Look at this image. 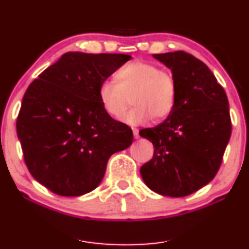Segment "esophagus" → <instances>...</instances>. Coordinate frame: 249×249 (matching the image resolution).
I'll use <instances>...</instances> for the list:
<instances>
[{"instance_id":"34e87169","label":"esophagus","mask_w":249,"mask_h":249,"mask_svg":"<svg viewBox=\"0 0 249 249\" xmlns=\"http://www.w3.org/2000/svg\"><path fill=\"white\" fill-rule=\"evenodd\" d=\"M133 135H134V139H139L140 138L139 131L136 128H133Z\"/></svg>"}]
</instances>
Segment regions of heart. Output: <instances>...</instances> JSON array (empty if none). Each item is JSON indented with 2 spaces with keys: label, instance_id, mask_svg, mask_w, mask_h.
<instances>
[{
  "label": "heart",
  "instance_id": "b5f03b06",
  "mask_svg": "<svg viewBox=\"0 0 249 249\" xmlns=\"http://www.w3.org/2000/svg\"><path fill=\"white\" fill-rule=\"evenodd\" d=\"M117 82L105 80L98 88V98L105 113L114 118L121 117L129 105L134 107L122 117L127 125H142L152 118L161 122L174 110L177 97L176 80L170 72L156 64L134 61L123 66Z\"/></svg>",
  "mask_w": 249,
  "mask_h": 249
}]
</instances>
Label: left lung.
Segmentation results:
<instances>
[{"mask_svg":"<svg viewBox=\"0 0 249 249\" xmlns=\"http://www.w3.org/2000/svg\"><path fill=\"white\" fill-rule=\"evenodd\" d=\"M152 56L171 70L177 97L162 123L140 131L155 146L140 173L151 191L181 197L218 173L231 135L228 98L211 70L193 55L177 51Z\"/></svg>","mask_w":249,"mask_h":249,"instance_id":"left-lung-1","label":"left lung"}]
</instances>
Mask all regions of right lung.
<instances>
[{
    "instance_id": "1",
    "label": "right lung",
    "mask_w": 249,
    "mask_h": 249,
    "mask_svg": "<svg viewBox=\"0 0 249 249\" xmlns=\"http://www.w3.org/2000/svg\"><path fill=\"white\" fill-rule=\"evenodd\" d=\"M129 59L69 52L28 87L17 134L30 174L53 193L93 191L110 156L132 144V129L105 113L98 98L100 83Z\"/></svg>"
}]
</instances>
